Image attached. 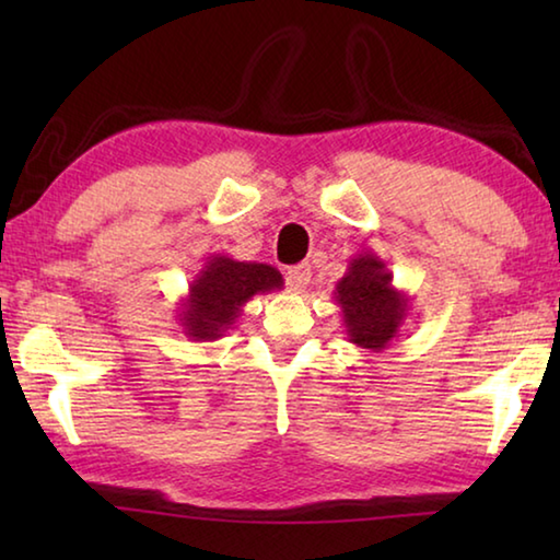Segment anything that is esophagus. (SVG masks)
<instances>
[{
    "mask_svg": "<svg viewBox=\"0 0 560 560\" xmlns=\"http://www.w3.org/2000/svg\"><path fill=\"white\" fill-rule=\"evenodd\" d=\"M308 281H311V267H308V264H299V267H291L287 271V287L293 293H301L303 289L308 287Z\"/></svg>",
    "mask_w": 560,
    "mask_h": 560,
    "instance_id": "obj_1",
    "label": "esophagus"
}]
</instances>
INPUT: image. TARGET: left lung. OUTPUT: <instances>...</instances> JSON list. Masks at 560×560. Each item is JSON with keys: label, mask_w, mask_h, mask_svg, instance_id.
I'll return each instance as SVG.
<instances>
[{"label": "left lung", "mask_w": 560, "mask_h": 560, "mask_svg": "<svg viewBox=\"0 0 560 560\" xmlns=\"http://www.w3.org/2000/svg\"><path fill=\"white\" fill-rule=\"evenodd\" d=\"M334 299L350 343L371 353H383L393 343L410 311V296L393 287L390 269L371 249L350 259L343 279L336 283Z\"/></svg>", "instance_id": "left-lung-1"}]
</instances>
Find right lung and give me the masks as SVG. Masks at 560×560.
Wrapping results in <instances>:
<instances>
[{
	"instance_id": "1",
	"label": "right lung",
	"mask_w": 560,
	"mask_h": 560,
	"mask_svg": "<svg viewBox=\"0 0 560 560\" xmlns=\"http://www.w3.org/2000/svg\"><path fill=\"white\" fill-rule=\"evenodd\" d=\"M279 289H283V277L271 264L236 261L226 254H212L189 281L177 320L189 340H217L236 324L246 301Z\"/></svg>"
}]
</instances>
